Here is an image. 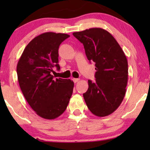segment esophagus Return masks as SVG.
<instances>
[{
    "instance_id": "esophagus-1",
    "label": "esophagus",
    "mask_w": 150,
    "mask_h": 150,
    "mask_svg": "<svg viewBox=\"0 0 150 150\" xmlns=\"http://www.w3.org/2000/svg\"><path fill=\"white\" fill-rule=\"evenodd\" d=\"M72 80H73V81L74 82V83H76L77 82L79 81V79H73Z\"/></svg>"
}]
</instances>
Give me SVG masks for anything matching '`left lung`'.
Listing matches in <instances>:
<instances>
[{
	"instance_id": "8db88e82",
	"label": "left lung",
	"mask_w": 150,
	"mask_h": 150,
	"mask_svg": "<svg viewBox=\"0 0 150 150\" xmlns=\"http://www.w3.org/2000/svg\"><path fill=\"white\" fill-rule=\"evenodd\" d=\"M83 43L88 60L96 63V81H88L83 93L88 108L98 117L112 113L122 103L128 83V61L124 51L110 33L92 28L73 33Z\"/></svg>"
}]
</instances>
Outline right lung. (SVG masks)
<instances>
[{"label": "right lung", "instance_id": "obj_1", "mask_svg": "<svg viewBox=\"0 0 150 150\" xmlns=\"http://www.w3.org/2000/svg\"><path fill=\"white\" fill-rule=\"evenodd\" d=\"M69 35L44 33L28 43L17 65L18 83L25 99L41 117L54 120L62 115L72 95L74 82L54 79V66L60 69L58 50Z\"/></svg>", "mask_w": 150, "mask_h": 150}]
</instances>
